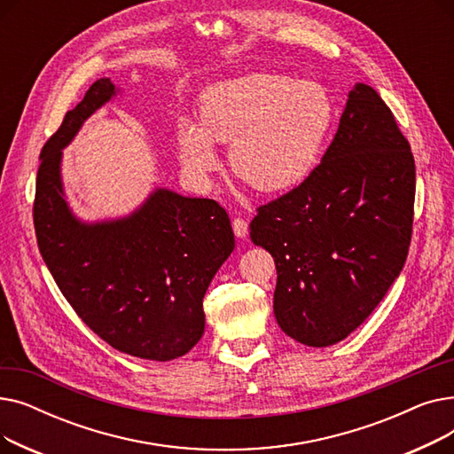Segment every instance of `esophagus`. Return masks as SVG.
<instances>
[{
  "label": "esophagus",
  "mask_w": 454,
  "mask_h": 454,
  "mask_svg": "<svg viewBox=\"0 0 454 454\" xmlns=\"http://www.w3.org/2000/svg\"><path fill=\"white\" fill-rule=\"evenodd\" d=\"M231 226H233V233H235L237 239H247L248 223L245 219H233Z\"/></svg>",
  "instance_id": "1"
}]
</instances>
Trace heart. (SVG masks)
<instances>
[{
  "instance_id": "1",
  "label": "heart",
  "mask_w": 454,
  "mask_h": 454,
  "mask_svg": "<svg viewBox=\"0 0 454 454\" xmlns=\"http://www.w3.org/2000/svg\"><path fill=\"white\" fill-rule=\"evenodd\" d=\"M335 123V105L317 81L248 74L209 86L200 125L184 119L178 151L185 169L206 182L217 169L215 143H231L233 173L261 193H283L315 173Z\"/></svg>"
}]
</instances>
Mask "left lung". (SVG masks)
<instances>
[{"mask_svg": "<svg viewBox=\"0 0 454 454\" xmlns=\"http://www.w3.org/2000/svg\"><path fill=\"white\" fill-rule=\"evenodd\" d=\"M414 193L407 137L379 93L356 82L315 173L250 224L252 243L274 257L285 335L325 348L372 315L407 261Z\"/></svg>", "mask_w": 454, "mask_h": 454, "instance_id": "8db88e82", "label": "left lung"}]
</instances>
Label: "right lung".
Returning a JSON list of instances; mask_svg holds the SVG:
<instances>
[{"label": "right lung", "instance_id": "add662e5", "mask_svg": "<svg viewBox=\"0 0 454 454\" xmlns=\"http://www.w3.org/2000/svg\"><path fill=\"white\" fill-rule=\"evenodd\" d=\"M119 93L103 77L69 110L40 153L35 231L60 293L112 348L173 361L204 335V294L235 248L224 207L158 187L125 217L86 223L71 211L62 151Z\"/></svg>", "mask_w": 454, "mask_h": 454}]
</instances>
